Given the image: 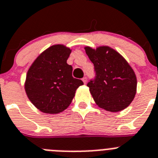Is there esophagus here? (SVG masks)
<instances>
[{
  "mask_svg": "<svg viewBox=\"0 0 158 158\" xmlns=\"http://www.w3.org/2000/svg\"><path fill=\"white\" fill-rule=\"evenodd\" d=\"M82 80H83V83H84L85 84H86V83H87V77H83V79H82Z\"/></svg>",
  "mask_w": 158,
  "mask_h": 158,
  "instance_id": "1",
  "label": "esophagus"
}]
</instances>
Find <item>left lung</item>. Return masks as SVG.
Returning <instances> with one entry per match:
<instances>
[{
    "mask_svg": "<svg viewBox=\"0 0 158 158\" xmlns=\"http://www.w3.org/2000/svg\"><path fill=\"white\" fill-rule=\"evenodd\" d=\"M94 64L95 76L87 83L96 104L110 112L127 108L136 94L137 78L134 70L118 52L110 47L85 48Z\"/></svg>",
    "mask_w": 158,
    "mask_h": 158,
    "instance_id": "obj_1",
    "label": "left lung"
}]
</instances>
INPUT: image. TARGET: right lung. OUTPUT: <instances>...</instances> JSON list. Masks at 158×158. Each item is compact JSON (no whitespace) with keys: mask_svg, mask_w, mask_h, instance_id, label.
<instances>
[{"mask_svg":"<svg viewBox=\"0 0 158 158\" xmlns=\"http://www.w3.org/2000/svg\"><path fill=\"white\" fill-rule=\"evenodd\" d=\"M71 50L61 44L50 47L31 64L26 76V94L31 103L46 114H58L69 106L83 81L72 76L67 64Z\"/></svg>","mask_w":158,"mask_h":158,"instance_id":"obj_1","label":"right lung"}]
</instances>
